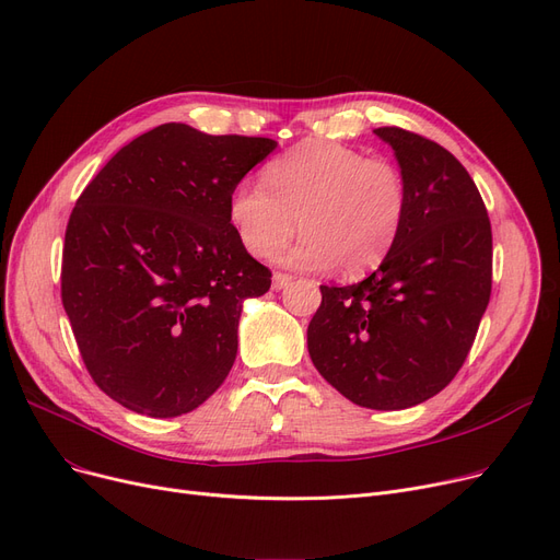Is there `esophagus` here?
<instances>
[{"instance_id": "34e87169", "label": "esophagus", "mask_w": 560, "mask_h": 560, "mask_svg": "<svg viewBox=\"0 0 560 560\" xmlns=\"http://www.w3.org/2000/svg\"><path fill=\"white\" fill-rule=\"evenodd\" d=\"M294 278L289 273H273V289H284L289 287V282H292Z\"/></svg>"}]
</instances>
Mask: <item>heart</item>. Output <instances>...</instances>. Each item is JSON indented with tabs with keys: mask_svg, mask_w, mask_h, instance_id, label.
<instances>
[{
	"mask_svg": "<svg viewBox=\"0 0 560 560\" xmlns=\"http://www.w3.org/2000/svg\"><path fill=\"white\" fill-rule=\"evenodd\" d=\"M407 207V178L395 163L310 140L268 165L264 184H238L230 220L255 257L276 253L299 222L303 236L280 255L284 264L305 271L340 264L355 276L390 253Z\"/></svg>",
	"mask_w": 560,
	"mask_h": 560,
	"instance_id": "1",
	"label": "heart"
}]
</instances>
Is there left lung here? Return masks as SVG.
I'll return each mask as SVG.
<instances>
[{
    "label": "left lung",
    "mask_w": 560,
    "mask_h": 560,
    "mask_svg": "<svg viewBox=\"0 0 560 560\" xmlns=\"http://www.w3.org/2000/svg\"><path fill=\"white\" fill-rule=\"evenodd\" d=\"M374 132L407 178L405 225L363 282L322 284L307 351L353 405L395 411L441 393L471 351L491 294V225L448 149L395 126Z\"/></svg>",
    "instance_id": "obj_1"
}]
</instances>
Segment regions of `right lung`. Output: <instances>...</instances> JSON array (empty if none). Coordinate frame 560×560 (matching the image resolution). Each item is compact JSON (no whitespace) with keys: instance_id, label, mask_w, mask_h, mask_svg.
<instances>
[{"instance_id":"obj_1","label":"right lung","mask_w":560,"mask_h":560,"mask_svg":"<svg viewBox=\"0 0 560 560\" xmlns=\"http://www.w3.org/2000/svg\"><path fill=\"white\" fill-rule=\"evenodd\" d=\"M278 147L163 124L119 149L69 218L61 303L94 384L174 418L230 374L245 299L271 287L230 220L241 178Z\"/></svg>"}]
</instances>
